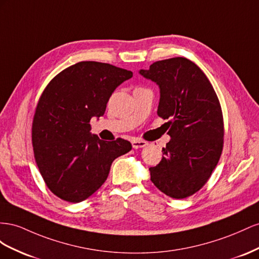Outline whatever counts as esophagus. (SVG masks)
I'll use <instances>...</instances> for the list:
<instances>
[{"instance_id":"esophagus-1","label":"esophagus","mask_w":259,"mask_h":259,"mask_svg":"<svg viewBox=\"0 0 259 259\" xmlns=\"http://www.w3.org/2000/svg\"><path fill=\"white\" fill-rule=\"evenodd\" d=\"M131 143H132V147H134V149H142V147H145L147 145L146 141H144V140H140V139H134Z\"/></svg>"}]
</instances>
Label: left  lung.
<instances>
[{
    "instance_id": "8db88e82",
    "label": "left lung",
    "mask_w": 259,
    "mask_h": 259,
    "mask_svg": "<svg viewBox=\"0 0 259 259\" xmlns=\"http://www.w3.org/2000/svg\"><path fill=\"white\" fill-rule=\"evenodd\" d=\"M139 73L159 88L157 115L170 141L162 159L150 168L151 180L172 198L194 194L207 182L224 145V118L211 83L201 68L184 57L158 61Z\"/></svg>"
}]
</instances>
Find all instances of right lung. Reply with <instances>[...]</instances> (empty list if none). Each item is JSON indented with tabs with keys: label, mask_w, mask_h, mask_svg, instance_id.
<instances>
[{
	"label": "right lung",
	"mask_w": 259,
	"mask_h": 259,
	"mask_svg": "<svg viewBox=\"0 0 259 259\" xmlns=\"http://www.w3.org/2000/svg\"><path fill=\"white\" fill-rule=\"evenodd\" d=\"M134 73L99 62L64 69L43 91L32 123L34 159L48 188L79 203L107 179L112 162L131 150L127 140L105 142L92 135V117L104 115L110 95Z\"/></svg>",
	"instance_id": "obj_1"
}]
</instances>
